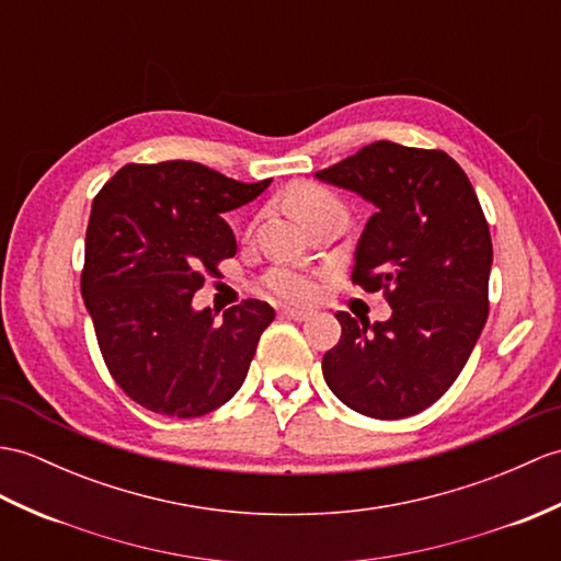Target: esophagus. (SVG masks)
<instances>
[{
	"instance_id": "1",
	"label": "esophagus",
	"mask_w": 561,
	"mask_h": 561,
	"mask_svg": "<svg viewBox=\"0 0 561 561\" xmlns=\"http://www.w3.org/2000/svg\"><path fill=\"white\" fill-rule=\"evenodd\" d=\"M282 316L289 318V320H296V322H306L312 318L310 310H298V308H282Z\"/></svg>"
}]
</instances>
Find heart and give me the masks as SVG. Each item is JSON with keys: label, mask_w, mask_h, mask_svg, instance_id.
<instances>
[{"label": "heart", "mask_w": 561, "mask_h": 561, "mask_svg": "<svg viewBox=\"0 0 561 561\" xmlns=\"http://www.w3.org/2000/svg\"><path fill=\"white\" fill-rule=\"evenodd\" d=\"M286 203L308 227L324 215H346L340 195L328 186L316 184V181H304V184L291 186L286 193ZM257 286L260 291L279 298V301L310 304L320 294V272L279 263L263 272Z\"/></svg>", "instance_id": "1"}]
</instances>
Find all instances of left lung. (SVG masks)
I'll list each match as a JSON object with an SVG mask.
<instances>
[{"label":"left lung","mask_w":561,"mask_h":561,"mask_svg":"<svg viewBox=\"0 0 561 561\" xmlns=\"http://www.w3.org/2000/svg\"><path fill=\"white\" fill-rule=\"evenodd\" d=\"M318 179L375 205L351 282L382 291L387 322L336 312L324 382L368 419H409L447 392L485 328L492 239L463 169L445 150L375 140Z\"/></svg>","instance_id":"left-lung-1"}]
</instances>
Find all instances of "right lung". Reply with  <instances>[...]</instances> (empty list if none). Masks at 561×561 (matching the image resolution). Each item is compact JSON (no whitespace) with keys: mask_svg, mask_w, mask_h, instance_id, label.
<instances>
[{"mask_svg":"<svg viewBox=\"0 0 561 561\" xmlns=\"http://www.w3.org/2000/svg\"><path fill=\"white\" fill-rule=\"evenodd\" d=\"M270 181L243 184L186 160L131 162L95 195L81 294L104 366L142 409L198 419L243 385L275 310L245 298L217 322L191 301L205 275L217 277L221 260L237 255L225 213Z\"/></svg>","mask_w":561,"mask_h":561,"instance_id":"1","label":"right lung"}]
</instances>
